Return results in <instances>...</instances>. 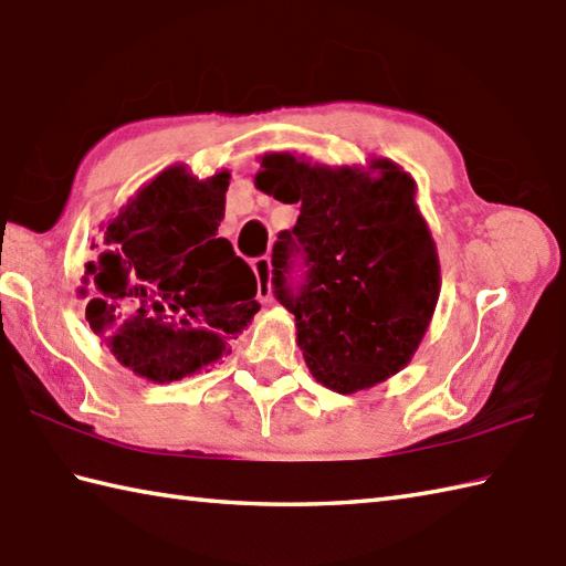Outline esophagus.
I'll use <instances>...</instances> for the list:
<instances>
[{
	"mask_svg": "<svg viewBox=\"0 0 566 566\" xmlns=\"http://www.w3.org/2000/svg\"><path fill=\"white\" fill-rule=\"evenodd\" d=\"M251 269L256 273V295L263 303H269L271 300V259L269 256H259L251 261Z\"/></svg>",
	"mask_w": 566,
	"mask_h": 566,
	"instance_id": "1",
	"label": "esophagus"
}]
</instances>
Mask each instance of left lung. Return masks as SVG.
Listing matches in <instances>:
<instances>
[{"label": "left lung", "mask_w": 566, "mask_h": 566, "mask_svg": "<svg viewBox=\"0 0 566 566\" xmlns=\"http://www.w3.org/2000/svg\"><path fill=\"white\" fill-rule=\"evenodd\" d=\"M256 188L300 205L293 232L273 247L275 297L295 315L297 347L322 386L347 396L406 368L440 297V259L415 202L410 172L388 158L322 166L295 154H263ZM303 250L306 283H286Z\"/></svg>", "instance_id": "8db88e82"}]
</instances>
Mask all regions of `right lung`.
<instances>
[{
    "instance_id": "right-lung-1",
    "label": "right lung",
    "mask_w": 566,
    "mask_h": 566,
    "mask_svg": "<svg viewBox=\"0 0 566 566\" xmlns=\"http://www.w3.org/2000/svg\"><path fill=\"white\" fill-rule=\"evenodd\" d=\"M229 170L195 178L170 166L105 224L85 263V317L122 366L170 384L227 354L261 305L256 275L217 237Z\"/></svg>"
}]
</instances>
